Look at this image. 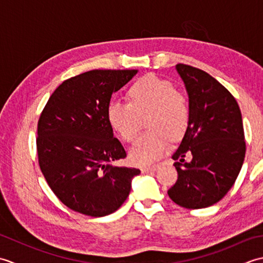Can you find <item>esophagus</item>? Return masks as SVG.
<instances>
[{"label":"esophagus","instance_id":"obj_1","mask_svg":"<svg viewBox=\"0 0 263 263\" xmlns=\"http://www.w3.org/2000/svg\"><path fill=\"white\" fill-rule=\"evenodd\" d=\"M158 165H154V166H146V167H142L141 172L142 173H149V172H155L158 170Z\"/></svg>","mask_w":263,"mask_h":263}]
</instances>
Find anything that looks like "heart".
Segmentation results:
<instances>
[{
    "mask_svg": "<svg viewBox=\"0 0 263 263\" xmlns=\"http://www.w3.org/2000/svg\"><path fill=\"white\" fill-rule=\"evenodd\" d=\"M128 102H111L107 117L111 127L123 140L136 141L147 115L150 131L140 137L130 150L136 164L148 165L160 159L168 152L171 137L180 138L189 123L190 108L186 97L176 91L170 80L155 74L138 79L127 91Z\"/></svg>",
    "mask_w": 263,
    "mask_h": 263,
    "instance_id": "b5f03b06",
    "label": "heart"
}]
</instances>
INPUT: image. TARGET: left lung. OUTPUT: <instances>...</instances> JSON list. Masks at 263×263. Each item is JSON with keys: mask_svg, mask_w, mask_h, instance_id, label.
I'll return each mask as SVG.
<instances>
[{"mask_svg": "<svg viewBox=\"0 0 263 263\" xmlns=\"http://www.w3.org/2000/svg\"><path fill=\"white\" fill-rule=\"evenodd\" d=\"M176 70L189 95L190 117L172 156L177 181L167 193L184 208H206L225 197L242 168V114L233 95L206 72L186 64H177ZM186 153L193 155L190 163L183 159Z\"/></svg>", "mask_w": 263, "mask_h": 263, "instance_id": "8db88e82", "label": "left lung"}]
</instances>
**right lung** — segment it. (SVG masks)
Wrapping results in <instances>:
<instances>
[{"mask_svg": "<svg viewBox=\"0 0 263 263\" xmlns=\"http://www.w3.org/2000/svg\"><path fill=\"white\" fill-rule=\"evenodd\" d=\"M138 70H91L63 81L44 107L37 127L38 163L54 194L70 209L103 217L128 197L140 170L116 166L126 157L114 138L107 108L111 93Z\"/></svg>", "mask_w": 263, "mask_h": 263, "instance_id": "add662e5", "label": "right lung"}]
</instances>
